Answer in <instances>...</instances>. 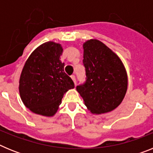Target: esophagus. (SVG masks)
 Instances as JSON below:
<instances>
[{
  "label": "esophagus",
  "instance_id": "1",
  "mask_svg": "<svg viewBox=\"0 0 153 153\" xmlns=\"http://www.w3.org/2000/svg\"><path fill=\"white\" fill-rule=\"evenodd\" d=\"M71 79H73V81H74V83H75V85H76V76H74V75L71 76Z\"/></svg>",
  "mask_w": 153,
  "mask_h": 153
}]
</instances>
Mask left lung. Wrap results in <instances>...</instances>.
<instances>
[{
	"label": "left lung",
	"instance_id": "obj_1",
	"mask_svg": "<svg viewBox=\"0 0 153 153\" xmlns=\"http://www.w3.org/2000/svg\"><path fill=\"white\" fill-rule=\"evenodd\" d=\"M83 47L86 78L76 90L93 114L112 111L122 102L126 93L125 67L120 57L100 40L91 39Z\"/></svg>",
	"mask_w": 153,
	"mask_h": 153
}]
</instances>
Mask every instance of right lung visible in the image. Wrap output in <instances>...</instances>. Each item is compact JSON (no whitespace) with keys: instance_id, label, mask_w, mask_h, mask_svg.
Here are the masks:
<instances>
[{"instance_id":"add662e5","label":"right lung","mask_w":153,"mask_h":153,"mask_svg":"<svg viewBox=\"0 0 153 153\" xmlns=\"http://www.w3.org/2000/svg\"><path fill=\"white\" fill-rule=\"evenodd\" d=\"M62 53L60 44L46 42L32 52L24 64L19 81L20 96L25 106L36 114L54 116L64 93L74 88L60 60Z\"/></svg>"}]
</instances>
